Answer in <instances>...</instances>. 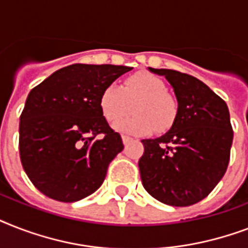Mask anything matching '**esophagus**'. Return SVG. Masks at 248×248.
Returning <instances> with one entry per match:
<instances>
[{
    "label": "esophagus",
    "mask_w": 248,
    "mask_h": 248,
    "mask_svg": "<svg viewBox=\"0 0 248 248\" xmlns=\"http://www.w3.org/2000/svg\"><path fill=\"white\" fill-rule=\"evenodd\" d=\"M131 140H132V138H130V136H126V135L122 136V141H124V145H126V144L130 143V141H131Z\"/></svg>",
    "instance_id": "obj_1"
}]
</instances>
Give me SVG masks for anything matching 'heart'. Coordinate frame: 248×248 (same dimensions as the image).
<instances>
[{
	"label": "heart",
	"instance_id": "obj_1",
	"mask_svg": "<svg viewBox=\"0 0 248 248\" xmlns=\"http://www.w3.org/2000/svg\"><path fill=\"white\" fill-rule=\"evenodd\" d=\"M131 116L114 124L117 131L130 135H147L152 131L166 132L177 117L176 99L166 91V83L149 72H138L124 79L122 87L110 83L99 97L105 120L113 124L129 111Z\"/></svg>",
	"mask_w": 248,
	"mask_h": 248
}]
</instances>
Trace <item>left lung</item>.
Masks as SVG:
<instances>
[{
    "label": "left lung",
    "instance_id": "1",
    "mask_svg": "<svg viewBox=\"0 0 248 248\" xmlns=\"http://www.w3.org/2000/svg\"><path fill=\"white\" fill-rule=\"evenodd\" d=\"M173 89L177 117L157 139H144L141 183L159 202L185 207L212 192L227 171L233 130L227 103L193 76L148 68Z\"/></svg>",
    "mask_w": 248,
    "mask_h": 248
}]
</instances>
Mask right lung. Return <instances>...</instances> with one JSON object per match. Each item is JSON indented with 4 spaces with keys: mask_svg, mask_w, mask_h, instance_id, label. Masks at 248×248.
I'll return each instance as SVG.
<instances>
[{
    "mask_svg": "<svg viewBox=\"0 0 248 248\" xmlns=\"http://www.w3.org/2000/svg\"><path fill=\"white\" fill-rule=\"evenodd\" d=\"M131 69L72 64L31 90L20 116L19 152L29 180L45 196L76 202L100 188L124 143L101 114L99 97Z\"/></svg>",
    "mask_w": 248,
    "mask_h": 248,
    "instance_id": "obj_1",
    "label": "right lung"
}]
</instances>
